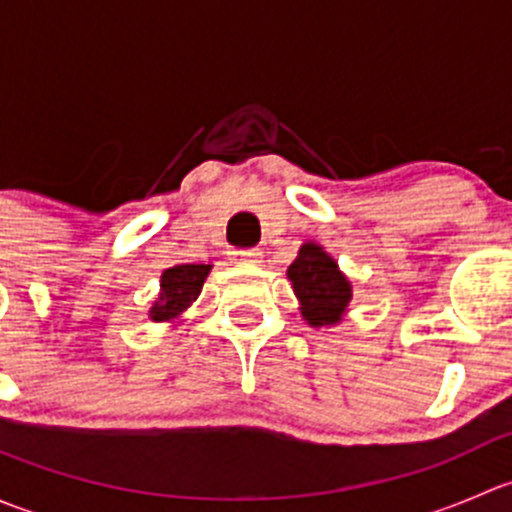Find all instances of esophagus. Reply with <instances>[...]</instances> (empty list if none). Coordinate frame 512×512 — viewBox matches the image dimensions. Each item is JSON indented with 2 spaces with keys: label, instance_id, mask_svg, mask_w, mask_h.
Returning a JSON list of instances; mask_svg holds the SVG:
<instances>
[{
  "label": "esophagus",
  "instance_id": "1",
  "mask_svg": "<svg viewBox=\"0 0 512 512\" xmlns=\"http://www.w3.org/2000/svg\"><path fill=\"white\" fill-rule=\"evenodd\" d=\"M232 255H235V260L237 262H250V265H255V262H260V257H262V252L257 250V247H250V250H237V252H232Z\"/></svg>",
  "mask_w": 512,
  "mask_h": 512
}]
</instances>
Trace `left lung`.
<instances>
[{
	"instance_id": "8db88e82",
	"label": "left lung",
	"mask_w": 512,
	"mask_h": 512,
	"mask_svg": "<svg viewBox=\"0 0 512 512\" xmlns=\"http://www.w3.org/2000/svg\"><path fill=\"white\" fill-rule=\"evenodd\" d=\"M287 277L309 327H332L342 322L352 302V282L342 275L334 257H329L324 247L317 242H304L297 260L289 265Z\"/></svg>"
}]
</instances>
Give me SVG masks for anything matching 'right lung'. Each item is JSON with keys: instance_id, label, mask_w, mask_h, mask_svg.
<instances>
[{"instance_id": "add662e5", "label": "right lung", "mask_w": 512, "mask_h": 512, "mask_svg": "<svg viewBox=\"0 0 512 512\" xmlns=\"http://www.w3.org/2000/svg\"><path fill=\"white\" fill-rule=\"evenodd\" d=\"M213 265H175L160 275V294L148 317L153 322H175L198 299Z\"/></svg>"}]
</instances>
